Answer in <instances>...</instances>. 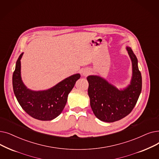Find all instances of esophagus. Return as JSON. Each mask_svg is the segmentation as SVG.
<instances>
[{
    "label": "esophagus",
    "mask_w": 159,
    "mask_h": 159,
    "mask_svg": "<svg viewBox=\"0 0 159 159\" xmlns=\"http://www.w3.org/2000/svg\"><path fill=\"white\" fill-rule=\"evenodd\" d=\"M89 71L88 70H84L83 71H82V75L84 76H87L88 74H89Z\"/></svg>",
    "instance_id": "1"
}]
</instances>
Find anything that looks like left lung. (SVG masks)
Listing matches in <instances>:
<instances>
[{
  "label": "left lung",
  "mask_w": 159,
  "mask_h": 159,
  "mask_svg": "<svg viewBox=\"0 0 159 159\" xmlns=\"http://www.w3.org/2000/svg\"><path fill=\"white\" fill-rule=\"evenodd\" d=\"M132 60L133 78L130 84L120 91L98 76H88V95L95 116L105 122H114L125 118L132 111L142 91V75L133 50L127 47Z\"/></svg>",
  "instance_id": "8db88e82"
}]
</instances>
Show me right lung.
<instances>
[{"mask_svg": "<svg viewBox=\"0 0 159 159\" xmlns=\"http://www.w3.org/2000/svg\"><path fill=\"white\" fill-rule=\"evenodd\" d=\"M23 54L19 57L12 77L13 89L19 105L32 118L41 121L56 118L64 110L67 96L76 82L80 77L75 74L45 91L34 92L27 89L20 77V61Z\"/></svg>", "mask_w": 159, "mask_h": 159, "instance_id": "obj_1", "label": "right lung"}]
</instances>
